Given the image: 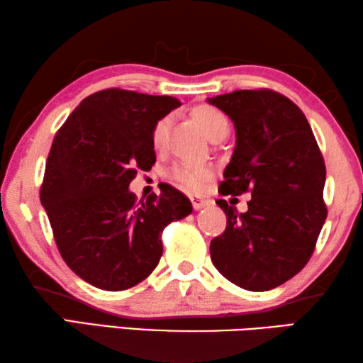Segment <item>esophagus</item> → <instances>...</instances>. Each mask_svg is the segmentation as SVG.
Returning <instances> with one entry per match:
<instances>
[{"mask_svg": "<svg viewBox=\"0 0 363 363\" xmlns=\"http://www.w3.org/2000/svg\"><path fill=\"white\" fill-rule=\"evenodd\" d=\"M189 199H190V201H192V206H194V210H200V208H203V206L208 203V200H206V199H201V196L190 195Z\"/></svg>", "mask_w": 363, "mask_h": 363, "instance_id": "obj_1", "label": "esophagus"}]
</instances>
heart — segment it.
<instances>
[{"label":"heart","instance_id":"1","mask_svg":"<svg viewBox=\"0 0 363 363\" xmlns=\"http://www.w3.org/2000/svg\"><path fill=\"white\" fill-rule=\"evenodd\" d=\"M192 116L199 123L201 130L211 140H220L229 133L230 123L227 115L218 107L210 106V104H199L192 108ZM171 126L169 116H162L155 121L152 128V145L157 150L163 149L167 143L168 131ZM169 177L177 186H181L187 192H200L205 187V184L213 177V171L206 167H194V164H176L171 168Z\"/></svg>","mask_w":363,"mask_h":363}]
</instances>
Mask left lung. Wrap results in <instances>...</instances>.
Listing matches in <instances>:
<instances>
[{
    "label": "left lung",
    "mask_w": 363,
    "mask_h": 363,
    "mask_svg": "<svg viewBox=\"0 0 363 363\" xmlns=\"http://www.w3.org/2000/svg\"><path fill=\"white\" fill-rule=\"evenodd\" d=\"M208 102L230 116L237 134L219 192H251L247 213L216 201L227 225L211 240L213 264L245 290H272L311 259L327 219L322 152L303 110L277 91L242 89Z\"/></svg>",
    "instance_id": "obj_1"
}]
</instances>
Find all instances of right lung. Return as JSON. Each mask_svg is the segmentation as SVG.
Returning <instances> with one entry per match:
<instances>
[{"label":"right lung","instance_id":"right-lung-1","mask_svg":"<svg viewBox=\"0 0 363 363\" xmlns=\"http://www.w3.org/2000/svg\"><path fill=\"white\" fill-rule=\"evenodd\" d=\"M179 106L171 96L102 89L79 102L56 133L41 205L62 259L96 288L121 291L149 277L163 255V229L192 211L169 184L139 201L128 190L139 169L157 162L155 121Z\"/></svg>","mask_w":363,"mask_h":363}]
</instances>
